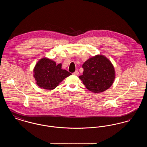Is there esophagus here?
<instances>
[{"label": "esophagus", "instance_id": "obj_1", "mask_svg": "<svg viewBox=\"0 0 147 147\" xmlns=\"http://www.w3.org/2000/svg\"><path fill=\"white\" fill-rule=\"evenodd\" d=\"M73 75H75V76H78V75L79 74V72H78V71H76L75 72H74V73H73Z\"/></svg>", "mask_w": 147, "mask_h": 147}]
</instances>
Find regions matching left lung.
<instances>
[{
	"label": "left lung",
	"mask_w": 147,
	"mask_h": 147,
	"mask_svg": "<svg viewBox=\"0 0 147 147\" xmlns=\"http://www.w3.org/2000/svg\"><path fill=\"white\" fill-rule=\"evenodd\" d=\"M83 75L79 78L85 87L95 93L106 90L112 85L115 78V71L111 61L102 55L90 58L82 66Z\"/></svg>",
	"instance_id": "8db88e82"
}]
</instances>
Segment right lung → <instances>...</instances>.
Returning a JSON list of instances; mask_svg holds the SVG:
<instances>
[{
	"label": "right lung",
	"mask_w": 147,
	"mask_h": 147,
	"mask_svg": "<svg viewBox=\"0 0 147 147\" xmlns=\"http://www.w3.org/2000/svg\"><path fill=\"white\" fill-rule=\"evenodd\" d=\"M34 73L37 85L41 88L49 90L55 89L63 79L71 74L62 69L61 63L57 65L56 62L46 57L36 63Z\"/></svg>",
	"instance_id": "1"
}]
</instances>
